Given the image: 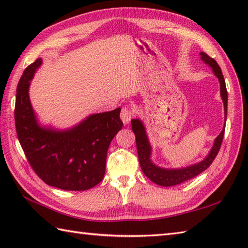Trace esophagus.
Returning <instances> with one entry per match:
<instances>
[{
  "mask_svg": "<svg viewBox=\"0 0 248 248\" xmlns=\"http://www.w3.org/2000/svg\"><path fill=\"white\" fill-rule=\"evenodd\" d=\"M133 116H134V112H133V109L131 108L124 107L123 109H121L120 118H121V120H123L124 124H129L131 119L133 118Z\"/></svg>",
  "mask_w": 248,
  "mask_h": 248,
  "instance_id": "esophagus-1",
  "label": "esophagus"
}]
</instances>
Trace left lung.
<instances>
[{"instance_id": "1", "label": "left lung", "mask_w": 248, "mask_h": 248, "mask_svg": "<svg viewBox=\"0 0 248 248\" xmlns=\"http://www.w3.org/2000/svg\"><path fill=\"white\" fill-rule=\"evenodd\" d=\"M202 60L212 68L213 73L217 77L220 85V97L223 99L224 102V109H225V121L227 118V102H228V94L227 89H226V84L224 80V76L220 70L217 62L210 57L204 52L200 53ZM131 124H132V130L135 134L136 140V148H138V155H139V161L141 170L146 175L147 178H149L152 182H155L157 186H172L180 184L184 181H187L189 179L198 176L200 172L207 170V168L212 164L215 156L217 155L220 145L224 139V132H225V125L222 130V132L218 134V136L214 140V144L212 146L211 150H210L209 155L204 157V159L191 166L184 167V168H162L156 166L154 162L151 161V145L149 143L148 136L146 133V129L144 124L141 123L140 119H132L131 120ZM226 124V123H225Z\"/></svg>"}]
</instances>
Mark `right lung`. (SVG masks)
Wrapping results in <instances>:
<instances>
[{"mask_svg":"<svg viewBox=\"0 0 248 248\" xmlns=\"http://www.w3.org/2000/svg\"><path fill=\"white\" fill-rule=\"evenodd\" d=\"M43 60L24 70L16 96L15 123L18 140L31 167L41 180L65 191H85L104 177L110 141L123 128L120 108L89 115L67 130L43 127L30 101L31 80Z\"/></svg>","mask_w":248,"mask_h":248,"instance_id":"add662e5","label":"right lung"}]
</instances>
